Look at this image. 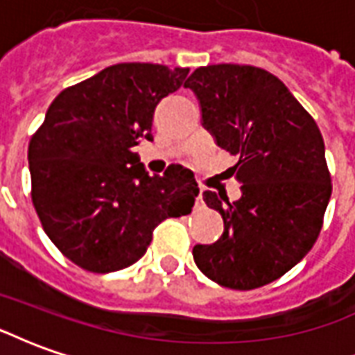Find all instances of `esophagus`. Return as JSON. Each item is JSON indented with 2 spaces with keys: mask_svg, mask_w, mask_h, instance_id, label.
Segmentation results:
<instances>
[{
  "mask_svg": "<svg viewBox=\"0 0 355 355\" xmlns=\"http://www.w3.org/2000/svg\"><path fill=\"white\" fill-rule=\"evenodd\" d=\"M196 205H198V207H203V196H201V192L200 196H198V200H196Z\"/></svg>",
  "mask_w": 355,
  "mask_h": 355,
  "instance_id": "obj_1",
  "label": "esophagus"
}]
</instances>
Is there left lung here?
I'll use <instances>...</instances> for the list:
<instances>
[{
    "instance_id": "obj_1",
    "label": "left lung",
    "mask_w": 355,
    "mask_h": 355,
    "mask_svg": "<svg viewBox=\"0 0 355 355\" xmlns=\"http://www.w3.org/2000/svg\"><path fill=\"white\" fill-rule=\"evenodd\" d=\"M184 87L200 98L216 144L239 155L241 182L238 201L203 192L224 232L213 245L193 247V261L228 289L268 285L304 259L323 226L333 186L320 127L282 80L257 66H201Z\"/></svg>"
}]
</instances>
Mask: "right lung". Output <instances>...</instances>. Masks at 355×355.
Returning <instances> with one entry per match:
<instances>
[{"mask_svg":"<svg viewBox=\"0 0 355 355\" xmlns=\"http://www.w3.org/2000/svg\"><path fill=\"white\" fill-rule=\"evenodd\" d=\"M188 68L123 62L64 89L32 135V203L49 239L93 274L127 268L146 253L155 226L188 215L200 193L192 171L150 177L132 148L152 140L154 110Z\"/></svg>","mask_w":355,"mask_h":355,"instance_id":"1","label":"right lung"}]
</instances>
